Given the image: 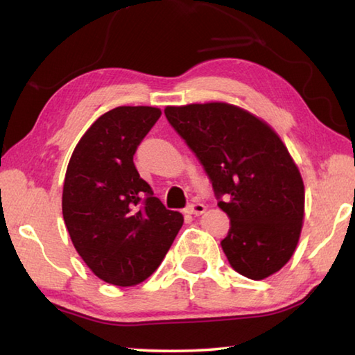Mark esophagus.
<instances>
[{"label": "esophagus", "instance_id": "34e87169", "mask_svg": "<svg viewBox=\"0 0 355 355\" xmlns=\"http://www.w3.org/2000/svg\"><path fill=\"white\" fill-rule=\"evenodd\" d=\"M205 211H206V206L203 203H192L188 208L189 214H194V216H202Z\"/></svg>", "mask_w": 355, "mask_h": 355}]
</instances>
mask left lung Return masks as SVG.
Instances as JSON below:
<instances>
[{
	"label": "left lung",
	"instance_id": "left-lung-1",
	"mask_svg": "<svg viewBox=\"0 0 355 355\" xmlns=\"http://www.w3.org/2000/svg\"><path fill=\"white\" fill-rule=\"evenodd\" d=\"M171 125L196 153L231 218L222 248L237 273L261 281L286 266L304 218V183L279 135L227 102L166 107Z\"/></svg>",
	"mask_w": 355,
	"mask_h": 355
}]
</instances>
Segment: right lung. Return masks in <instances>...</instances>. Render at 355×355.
<instances>
[{"instance_id":"add662e5","label":"right lung","mask_w":355,"mask_h":355,"mask_svg":"<svg viewBox=\"0 0 355 355\" xmlns=\"http://www.w3.org/2000/svg\"><path fill=\"white\" fill-rule=\"evenodd\" d=\"M161 116L157 107H116L77 143L65 173L63 220L74 248L99 279L137 286L155 272L183 225L153 197L133 155Z\"/></svg>"}]
</instances>
